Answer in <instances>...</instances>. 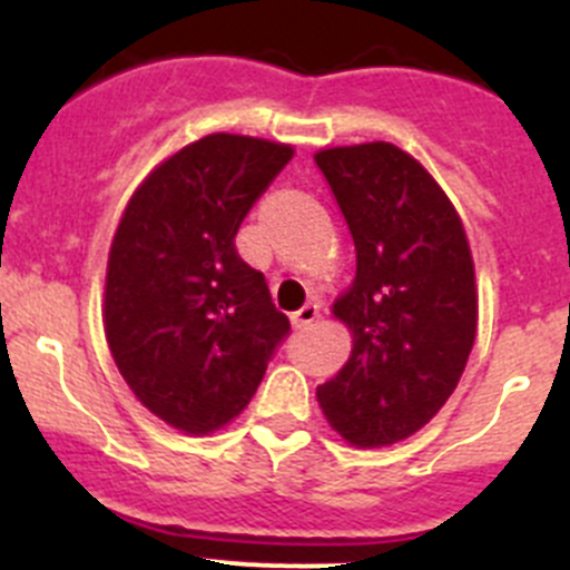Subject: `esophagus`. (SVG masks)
<instances>
[{
    "instance_id": "esophagus-1",
    "label": "esophagus",
    "mask_w": 570,
    "mask_h": 570,
    "mask_svg": "<svg viewBox=\"0 0 570 570\" xmlns=\"http://www.w3.org/2000/svg\"><path fill=\"white\" fill-rule=\"evenodd\" d=\"M317 320H320V306H317V303H306V306H303L301 312L292 314V325H295L297 331H306V327L312 325V322H317Z\"/></svg>"
}]
</instances>
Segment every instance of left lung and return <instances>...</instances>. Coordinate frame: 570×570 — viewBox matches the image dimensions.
Masks as SVG:
<instances>
[{"mask_svg":"<svg viewBox=\"0 0 570 570\" xmlns=\"http://www.w3.org/2000/svg\"><path fill=\"white\" fill-rule=\"evenodd\" d=\"M355 243V281L333 314L353 353L317 400L347 444L372 450L422 430L458 389L476 333L469 239L435 178L392 142L314 157Z\"/></svg>","mask_w":570,"mask_h":570,"instance_id":"1","label":"left lung"}]
</instances>
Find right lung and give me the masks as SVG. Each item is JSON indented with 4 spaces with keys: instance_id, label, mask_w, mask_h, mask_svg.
<instances>
[{
    "instance_id": "1",
    "label": "right lung",
    "mask_w": 570,
    "mask_h": 570,
    "mask_svg": "<svg viewBox=\"0 0 570 570\" xmlns=\"http://www.w3.org/2000/svg\"><path fill=\"white\" fill-rule=\"evenodd\" d=\"M292 154L258 137H200L148 174L112 237V358L137 400L189 435L215 433L245 411L289 333L234 237Z\"/></svg>"
}]
</instances>
